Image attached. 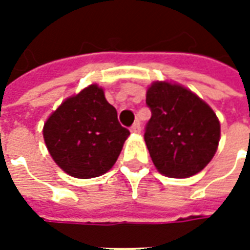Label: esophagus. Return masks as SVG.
<instances>
[{"mask_svg": "<svg viewBox=\"0 0 250 250\" xmlns=\"http://www.w3.org/2000/svg\"><path fill=\"white\" fill-rule=\"evenodd\" d=\"M142 130V127H141V123L139 122H136V123H134V125H131V128L130 131L132 132V134H139Z\"/></svg>", "mask_w": 250, "mask_h": 250, "instance_id": "34e87169", "label": "esophagus"}]
</instances>
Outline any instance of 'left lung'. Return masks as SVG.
Listing matches in <instances>:
<instances>
[{"mask_svg":"<svg viewBox=\"0 0 250 250\" xmlns=\"http://www.w3.org/2000/svg\"><path fill=\"white\" fill-rule=\"evenodd\" d=\"M151 109L145 141L161 174L188 178L199 173L214 157L221 127L214 111L188 88L155 82L147 89Z\"/></svg>","mask_w":250,"mask_h":250,"instance_id":"obj_1","label":"left lung"}]
</instances>
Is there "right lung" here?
I'll use <instances>...</instances> for the list:
<instances>
[{"mask_svg": "<svg viewBox=\"0 0 250 250\" xmlns=\"http://www.w3.org/2000/svg\"><path fill=\"white\" fill-rule=\"evenodd\" d=\"M42 134L57 166L75 178L88 179L114 166L130 131L120 125L103 88L91 84L52 112Z\"/></svg>", "mask_w": 250, "mask_h": 250, "instance_id": "right-lung-1", "label": "right lung"}]
</instances>
